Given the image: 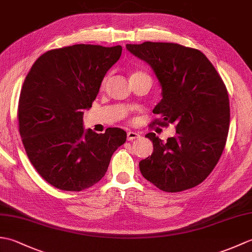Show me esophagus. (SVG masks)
<instances>
[{
    "label": "esophagus",
    "instance_id": "34e87169",
    "mask_svg": "<svg viewBox=\"0 0 252 252\" xmlns=\"http://www.w3.org/2000/svg\"><path fill=\"white\" fill-rule=\"evenodd\" d=\"M140 134H137V133H135V132H132V131H130V132H127V134H126V138H127V141H133V140H136V138H140Z\"/></svg>",
    "mask_w": 252,
    "mask_h": 252
}]
</instances>
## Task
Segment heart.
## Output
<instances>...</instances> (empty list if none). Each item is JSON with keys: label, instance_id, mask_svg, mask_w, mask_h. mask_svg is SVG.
Here are the masks:
<instances>
[{"label": "heart", "instance_id": "heart-1", "mask_svg": "<svg viewBox=\"0 0 252 252\" xmlns=\"http://www.w3.org/2000/svg\"><path fill=\"white\" fill-rule=\"evenodd\" d=\"M136 74H146V73H144V72H141V71H136V72H134L132 74V76H136ZM106 82V80L104 81V83Z\"/></svg>", "mask_w": 252, "mask_h": 252}]
</instances>
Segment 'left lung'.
Returning <instances> with one entry per match:
<instances>
[{"label":"left lung","instance_id":"1","mask_svg":"<svg viewBox=\"0 0 252 252\" xmlns=\"http://www.w3.org/2000/svg\"><path fill=\"white\" fill-rule=\"evenodd\" d=\"M152 67L162 90L151 126L174 123L176 134L163 143L155 133L151 157L140 162L144 178L159 189L178 192L200 184L224 151L229 127L225 84L206 55L191 47L163 42L126 44Z\"/></svg>","mask_w":252,"mask_h":252}]
</instances>
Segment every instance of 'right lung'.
<instances>
[{
	"mask_svg": "<svg viewBox=\"0 0 252 252\" xmlns=\"http://www.w3.org/2000/svg\"><path fill=\"white\" fill-rule=\"evenodd\" d=\"M120 45L76 44L41 55L27 74L18 103L19 133L30 162L58 189L81 191L105 175L126 133L84 131L83 110L92 107Z\"/></svg>",
	"mask_w": 252,
	"mask_h": 252,
	"instance_id": "add662e5",
	"label": "right lung"
}]
</instances>
